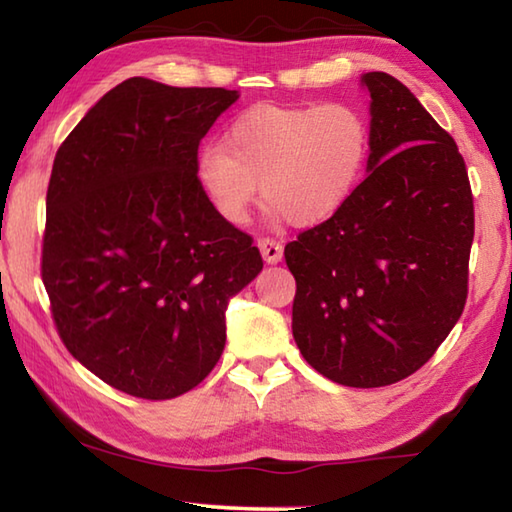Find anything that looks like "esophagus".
<instances>
[{"label": "esophagus", "mask_w": 512, "mask_h": 512, "mask_svg": "<svg viewBox=\"0 0 512 512\" xmlns=\"http://www.w3.org/2000/svg\"><path fill=\"white\" fill-rule=\"evenodd\" d=\"M257 248L262 250V257H264L266 264H277L282 259V244H280V241L268 239V237L257 239Z\"/></svg>", "instance_id": "34e87169"}]
</instances>
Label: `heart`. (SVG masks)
<instances>
[{"label": "heart", "mask_w": 512, "mask_h": 512, "mask_svg": "<svg viewBox=\"0 0 512 512\" xmlns=\"http://www.w3.org/2000/svg\"><path fill=\"white\" fill-rule=\"evenodd\" d=\"M370 153V126L352 103L253 106L232 119L221 144L196 158V178L216 214L244 225L259 198L298 228L341 210L359 187Z\"/></svg>", "instance_id": "1"}]
</instances>
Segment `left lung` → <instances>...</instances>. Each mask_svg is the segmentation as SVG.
<instances>
[{
  "label": "left lung",
  "mask_w": 512,
  "mask_h": 512,
  "mask_svg": "<svg viewBox=\"0 0 512 512\" xmlns=\"http://www.w3.org/2000/svg\"><path fill=\"white\" fill-rule=\"evenodd\" d=\"M361 85L368 176L284 259L302 357L336 384L377 388L422 368L461 318L474 205L463 155L415 94L384 72Z\"/></svg>",
  "instance_id": "8db88e82"
}]
</instances>
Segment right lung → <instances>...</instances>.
<instances>
[{
  "instance_id": "obj_1",
  "label": "right lung",
  "mask_w": 512,
  "mask_h": 512,
  "mask_svg": "<svg viewBox=\"0 0 512 512\" xmlns=\"http://www.w3.org/2000/svg\"><path fill=\"white\" fill-rule=\"evenodd\" d=\"M237 99L133 76L56 153L42 282L65 348L117 391L171 400L201 384L230 298L262 271L196 178L198 144Z\"/></svg>"
}]
</instances>
